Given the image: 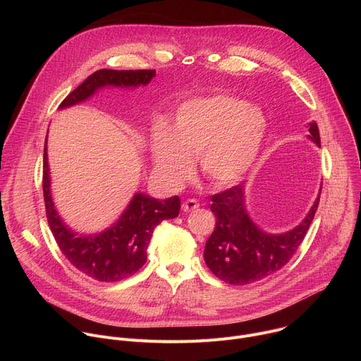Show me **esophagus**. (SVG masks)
<instances>
[{"label":"esophagus","instance_id":"esophagus-1","mask_svg":"<svg viewBox=\"0 0 361 361\" xmlns=\"http://www.w3.org/2000/svg\"><path fill=\"white\" fill-rule=\"evenodd\" d=\"M200 207V202L195 200V198H188L183 202V212L188 213V212H192L195 209Z\"/></svg>","mask_w":361,"mask_h":361}]
</instances>
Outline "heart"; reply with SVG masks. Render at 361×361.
I'll return each instance as SVG.
<instances>
[{
    "label": "heart",
    "mask_w": 361,
    "mask_h": 361,
    "mask_svg": "<svg viewBox=\"0 0 361 361\" xmlns=\"http://www.w3.org/2000/svg\"><path fill=\"white\" fill-rule=\"evenodd\" d=\"M267 134V118L238 97L191 98L178 107L173 127L159 123L151 133V156L160 177L180 185L198 156L202 174L216 185L241 180L255 164Z\"/></svg>",
    "instance_id": "b5f03b06"
}]
</instances>
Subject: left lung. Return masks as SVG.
Instances as JSON below:
<instances>
[{"mask_svg": "<svg viewBox=\"0 0 361 361\" xmlns=\"http://www.w3.org/2000/svg\"><path fill=\"white\" fill-rule=\"evenodd\" d=\"M308 133L307 137L320 147L316 121L308 123ZM320 192L304 220L281 234L267 233L252 223L245 210L243 184L214 194L210 209L216 216V228L205 243V264L228 284H250L279 271L290 262L310 228Z\"/></svg>", "mask_w": 361, "mask_h": 361, "instance_id": "8db88e82", "label": "left lung"}]
</instances>
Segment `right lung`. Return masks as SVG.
Here are the masks:
<instances>
[{
    "label": "right lung",
    "mask_w": 361,
    "mask_h": 361,
    "mask_svg": "<svg viewBox=\"0 0 361 361\" xmlns=\"http://www.w3.org/2000/svg\"><path fill=\"white\" fill-rule=\"evenodd\" d=\"M152 77H156V70H98L64 98L60 110L80 104L99 88H135L147 85ZM42 191L48 226L66 259L85 276L107 283L127 279L144 266L154 228L163 220L176 219L181 207L178 195L159 200L144 192H135L124 213L111 227L97 234L75 233L60 217L51 195L47 138L44 147Z\"/></svg>",
    "instance_id": "add662e5"
}]
</instances>
